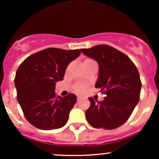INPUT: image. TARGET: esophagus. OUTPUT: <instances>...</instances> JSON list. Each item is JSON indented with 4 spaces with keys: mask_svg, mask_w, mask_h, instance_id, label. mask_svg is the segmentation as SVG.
Instances as JSON below:
<instances>
[{
    "mask_svg": "<svg viewBox=\"0 0 159 159\" xmlns=\"http://www.w3.org/2000/svg\"><path fill=\"white\" fill-rule=\"evenodd\" d=\"M82 98V97H81V96H78V98H77V101L78 102V101H80V100H81Z\"/></svg>",
    "mask_w": 159,
    "mask_h": 159,
    "instance_id": "obj_1",
    "label": "esophagus"
}]
</instances>
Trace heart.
Here are the masks:
<instances>
[{
	"label": "heart",
	"instance_id": "1",
	"mask_svg": "<svg viewBox=\"0 0 159 159\" xmlns=\"http://www.w3.org/2000/svg\"><path fill=\"white\" fill-rule=\"evenodd\" d=\"M92 61V60H90V59H87L85 60V61ZM86 90V87L85 85L84 84H76L75 86V90L76 91L77 93H84Z\"/></svg>",
	"mask_w": 159,
	"mask_h": 159
}]
</instances>
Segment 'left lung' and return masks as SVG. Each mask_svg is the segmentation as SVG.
<instances>
[{"instance_id": "left-lung-1", "label": "left lung", "mask_w": 159, "mask_h": 159, "mask_svg": "<svg viewBox=\"0 0 159 159\" xmlns=\"http://www.w3.org/2000/svg\"><path fill=\"white\" fill-rule=\"evenodd\" d=\"M81 52L98 63L95 87L106 95L102 102L89 98L87 122L96 129H116L127 121L139 102L141 81L138 69L129 57L109 45H98Z\"/></svg>"}]
</instances>
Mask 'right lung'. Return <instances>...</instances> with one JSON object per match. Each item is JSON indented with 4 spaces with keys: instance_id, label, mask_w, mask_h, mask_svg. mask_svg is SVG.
Listing matches in <instances>:
<instances>
[{
    "instance_id": "right-lung-1",
    "label": "right lung",
    "mask_w": 159,
    "mask_h": 159,
    "mask_svg": "<svg viewBox=\"0 0 159 159\" xmlns=\"http://www.w3.org/2000/svg\"><path fill=\"white\" fill-rule=\"evenodd\" d=\"M81 54L78 49L49 48L29 56L16 71L14 83L17 100L27 121L37 129L52 130L66 124L77 101L75 94L57 96L56 83Z\"/></svg>"
}]
</instances>
